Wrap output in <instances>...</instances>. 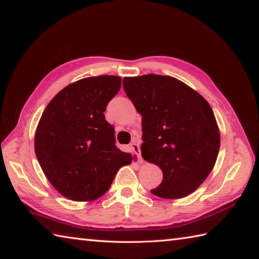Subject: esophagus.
<instances>
[{
    "label": "esophagus",
    "mask_w": 259,
    "mask_h": 259,
    "mask_svg": "<svg viewBox=\"0 0 259 259\" xmlns=\"http://www.w3.org/2000/svg\"><path fill=\"white\" fill-rule=\"evenodd\" d=\"M131 149H133L134 152L136 153V155H137L138 162L143 163V157H142V154H140V147H139V145H138L137 142H136V140L133 144H131Z\"/></svg>",
    "instance_id": "1"
}]
</instances>
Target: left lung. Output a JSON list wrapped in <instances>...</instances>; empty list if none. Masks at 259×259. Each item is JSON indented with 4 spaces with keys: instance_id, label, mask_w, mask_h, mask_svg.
<instances>
[{
    "instance_id": "left-lung-1",
    "label": "left lung",
    "mask_w": 259,
    "mask_h": 259,
    "mask_svg": "<svg viewBox=\"0 0 259 259\" xmlns=\"http://www.w3.org/2000/svg\"><path fill=\"white\" fill-rule=\"evenodd\" d=\"M126 96L142 114V156L163 172L152 194L178 199L194 192L215 165L220 130L207 101L170 76L123 78Z\"/></svg>"
}]
</instances>
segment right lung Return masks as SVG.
<instances>
[{"label":"right lung","mask_w":259,"mask_h":259,"mask_svg":"<svg viewBox=\"0 0 259 259\" xmlns=\"http://www.w3.org/2000/svg\"><path fill=\"white\" fill-rule=\"evenodd\" d=\"M121 78H83L52 98L37 125L35 153L44 175L65 198L92 201L109 190L133 156L115 146L114 128L105 120Z\"/></svg>","instance_id":"1"}]
</instances>
